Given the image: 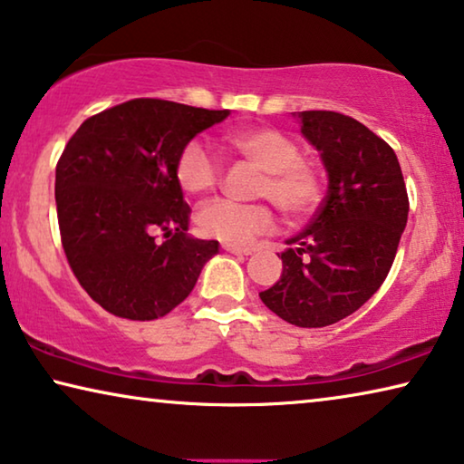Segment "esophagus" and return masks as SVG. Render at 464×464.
Wrapping results in <instances>:
<instances>
[{"label":"esophagus","mask_w":464,"mask_h":464,"mask_svg":"<svg viewBox=\"0 0 464 464\" xmlns=\"http://www.w3.org/2000/svg\"><path fill=\"white\" fill-rule=\"evenodd\" d=\"M222 248L226 253H232V255H251V248H242L237 245H222Z\"/></svg>","instance_id":"obj_1"}]
</instances>
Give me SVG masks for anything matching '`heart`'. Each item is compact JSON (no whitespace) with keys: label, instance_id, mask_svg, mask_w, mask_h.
<instances>
[{"label":"heart","instance_id":"heart-1","mask_svg":"<svg viewBox=\"0 0 464 464\" xmlns=\"http://www.w3.org/2000/svg\"><path fill=\"white\" fill-rule=\"evenodd\" d=\"M227 142L242 158L263 169L256 197L272 198L288 218H304L322 201V174L315 163L301 158V149L277 128H245L227 134ZM222 166L208 142L192 139L176 160V182L187 195L198 197L218 187ZM277 216L269 203H234L218 198L197 213L203 237L226 245H248L261 234L274 232Z\"/></svg>","mask_w":464,"mask_h":464}]
</instances>
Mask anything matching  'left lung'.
<instances>
[{"label":"left lung","mask_w":464,"mask_h":464,"mask_svg":"<svg viewBox=\"0 0 464 464\" xmlns=\"http://www.w3.org/2000/svg\"><path fill=\"white\" fill-rule=\"evenodd\" d=\"M322 153L327 195L282 255L263 304L298 327H325L365 304L386 280L409 218L401 163L386 140L338 111H296Z\"/></svg>","instance_id":"1"}]
</instances>
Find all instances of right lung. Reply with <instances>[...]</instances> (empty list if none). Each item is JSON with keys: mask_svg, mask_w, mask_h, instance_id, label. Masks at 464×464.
Returning <instances> with one entry per match:
<instances>
[{"mask_svg": "<svg viewBox=\"0 0 464 464\" xmlns=\"http://www.w3.org/2000/svg\"><path fill=\"white\" fill-rule=\"evenodd\" d=\"M227 113L130 99L84 120L68 140L55 166L62 246L78 284L111 315H168L218 253V240L187 234L190 208L176 160Z\"/></svg>", "mask_w": 464, "mask_h": 464, "instance_id": "1", "label": "right lung"}]
</instances>
